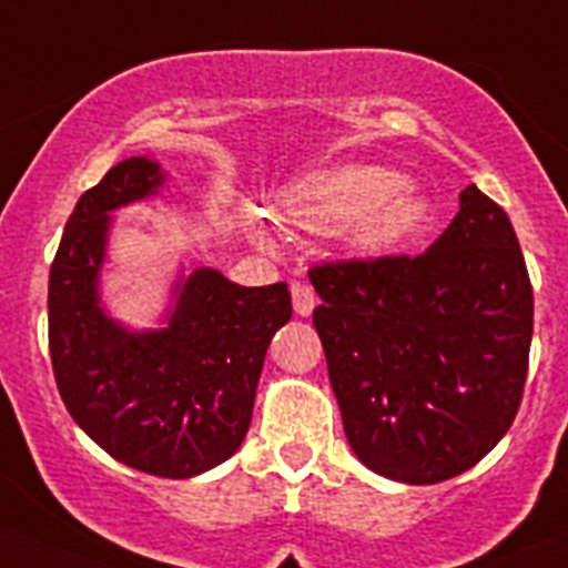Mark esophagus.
I'll list each match as a JSON object with an SVG mask.
<instances>
[{
	"mask_svg": "<svg viewBox=\"0 0 568 568\" xmlns=\"http://www.w3.org/2000/svg\"><path fill=\"white\" fill-rule=\"evenodd\" d=\"M290 293H293L295 312H298L301 317H310L312 310H315V306H317L315 290H312L310 284H304V281H295L293 287H290Z\"/></svg>",
	"mask_w": 568,
	"mask_h": 568,
	"instance_id": "obj_1",
	"label": "esophagus"
}]
</instances>
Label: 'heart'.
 Listing matches in <instances>:
<instances>
[{
	"mask_svg": "<svg viewBox=\"0 0 568 568\" xmlns=\"http://www.w3.org/2000/svg\"><path fill=\"white\" fill-rule=\"evenodd\" d=\"M284 212L310 231L348 223V242L359 253L402 245L429 220V200L407 178L376 164H343L310 175L284 194Z\"/></svg>",
	"mask_w": 568,
	"mask_h": 568,
	"instance_id": "b5f03b06",
	"label": "heart"
}]
</instances>
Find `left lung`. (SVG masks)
I'll return each mask as SVG.
<instances>
[{"mask_svg":"<svg viewBox=\"0 0 568 568\" xmlns=\"http://www.w3.org/2000/svg\"><path fill=\"white\" fill-rule=\"evenodd\" d=\"M312 323L351 449L371 471L435 485L510 429L532 339V284L510 217L466 186L418 256L321 262Z\"/></svg>","mask_w":568,"mask_h":568,"instance_id":"left-lung-1","label":"left lung"}]
</instances>
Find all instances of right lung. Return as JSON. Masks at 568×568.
<instances>
[{
    "instance_id": "right-lung-1",
    "label": "right lung",
    "mask_w": 568,
    "mask_h": 568,
    "mask_svg": "<svg viewBox=\"0 0 568 568\" xmlns=\"http://www.w3.org/2000/svg\"><path fill=\"white\" fill-rule=\"evenodd\" d=\"M161 183L155 161L125 159L80 194L50 270V356L69 415L100 449L136 471L186 479L245 440L264 354L293 301L284 281L240 287L200 267L178 284L166 328L111 321L97 295L108 214Z\"/></svg>"
}]
</instances>
